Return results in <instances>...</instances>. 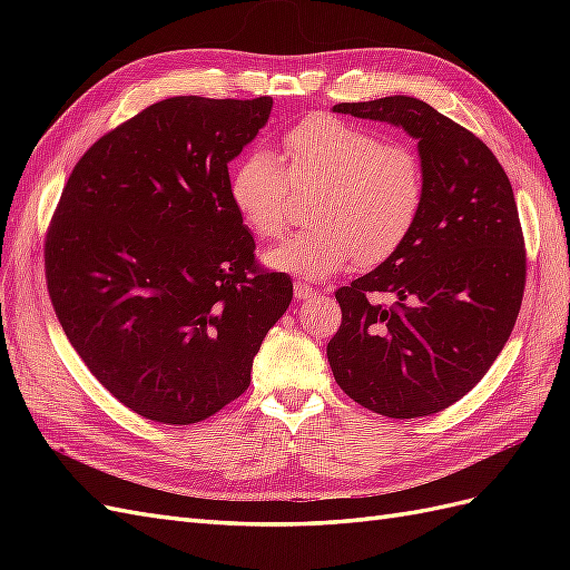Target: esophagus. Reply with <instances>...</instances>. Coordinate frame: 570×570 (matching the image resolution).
<instances>
[{
  "mask_svg": "<svg viewBox=\"0 0 570 570\" xmlns=\"http://www.w3.org/2000/svg\"><path fill=\"white\" fill-rule=\"evenodd\" d=\"M314 295H316V289L308 285V283H304V281L295 283V297L297 299H312Z\"/></svg>",
  "mask_w": 570,
  "mask_h": 570,
  "instance_id": "34e87169",
  "label": "esophagus"
}]
</instances>
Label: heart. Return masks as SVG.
<instances>
[{
	"label": "heart",
	"instance_id": "b5f03b06",
	"mask_svg": "<svg viewBox=\"0 0 570 570\" xmlns=\"http://www.w3.org/2000/svg\"><path fill=\"white\" fill-rule=\"evenodd\" d=\"M289 189L314 193L306 214L316 226L283 239L266 264L323 281L354 258L383 264L406 243L423 212L425 168L406 145L312 114L283 132L278 157L249 151L230 176V202L258 239L285 233Z\"/></svg>",
	"mask_w": 570,
	"mask_h": 570
}]
</instances>
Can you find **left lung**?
<instances>
[{
	"instance_id": "1",
	"label": "left lung",
	"mask_w": 570,
	"mask_h": 570,
	"mask_svg": "<svg viewBox=\"0 0 570 570\" xmlns=\"http://www.w3.org/2000/svg\"><path fill=\"white\" fill-rule=\"evenodd\" d=\"M333 111L416 137L425 202L406 243L335 292L342 323L327 361L356 404L387 419L430 416L482 381L519 318L528 268L519 206L492 149L425 101L394 95Z\"/></svg>"
}]
</instances>
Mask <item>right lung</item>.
I'll use <instances>...</instances> for the list:
<instances>
[{"instance_id": "add662e5", "label": "right lung", "mask_w": 570, "mask_h": 570, "mask_svg": "<svg viewBox=\"0 0 570 570\" xmlns=\"http://www.w3.org/2000/svg\"><path fill=\"white\" fill-rule=\"evenodd\" d=\"M271 97H170L101 135L73 166L45 237L68 342L140 416L189 425L249 387L254 354L292 302L256 262L230 202L233 161Z\"/></svg>"}]
</instances>
